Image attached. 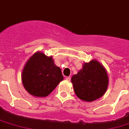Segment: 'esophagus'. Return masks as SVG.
I'll use <instances>...</instances> for the list:
<instances>
[{
    "instance_id": "1",
    "label": "esophagus",
    "mask_w": 129,
    "mask_h": 129,
    "mask_svg": "<svg viewBox=\"0 0 129 129\" xmlns=\"http://www.w3.org/2000/svg\"><path fill=\"white\" fill-rule=\"evenodd\" d=\"M66 80H68V81H70V80H71V77H70V76H68V77L66 78Z\"/></svg>"
}]
</instances>
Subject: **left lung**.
Listing matches in <instances>:
<instances>
[{"label":"left lung","instance_id":"8db88e82","mask_svg":"<svg viewBox=\"0 0 129 129\" xmlns=\"http://www.w3.org/2000/svg\"><path fill=\"white\" fill-rule=\"evenodd\" d=\"M71 82L77 97L82 101L91 102L102 97L108 89L109 78L103 65L96 59L84 62Z\"/></svg>","mask_w":129,"mask_h":129}]
</instances>
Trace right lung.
<instances>
[{"label": "right lung", "mask_w": 129, "mask_h": 129, "mask_svg": "<svg viewBox=\"0 0 129 129\" xmlns=\"http://www.w3.org/2000/svg\"><path fill=\"white\" fill-rule=\"evenodd\" d=\"M63 80L60 68L55 64L52 56L36 52L26 61L21 73L24 88L32 96L47 97Z\"/></svg>", "instance_id": "1"}]
</instances>
